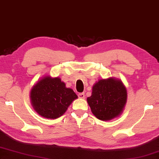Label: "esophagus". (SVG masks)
Masks as SVG:
<instances>
[{"instance_id": "34e87169", "label": "esophagus", "mask_w": 159, "mask_h": 159, "mask_svg": "<svg viewBox=\"0 0 159 159\" xmlns=\"http://www.w3.org/2000/svg\"><path fill=\"white\" fill-rule=\"evenodd\" d=\"M78 96H79V98H80V99H84L85 94H84V93H79V94L78 95Z\"/></svg>"}]
</instances>
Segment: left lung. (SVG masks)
Masks as SVG:
<instances>
[{
  "label": "left lung",
  "mask_w": 159,
  "mask_h": 159,
  "mask_svg": "<svg viewBox=\"0 0 159 159\" xmlns=\"http://www.w3.org/2000/svg\"><path fill=\"white\" fill-rule=\"evenodd\" d=\"M127 100L125 85L120 79L109 77L98 80L87 98L91 112L98 119L109 121L122 114Z\"/></svg>",
  "instance_id": "obj_1"
}]
</instances>
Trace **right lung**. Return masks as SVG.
<instances>
[{
    "instance_id": "1",
    "label": "right lung",
    "mask_w": 159,
    "mask_h": 159,
    "mask_svg": "<svg viewBox=\"0 0 159 159\" xmlns=\"http://www.w3.org/2000/svg\"><path fill=\"white\" fill-rule=\"evenodd\" d=\"M32 106L37 114L54 120L64 114L77 95L66 88L59 77L44 75L32 86L30 93Z\"/></svg>"
}]
</instances>
